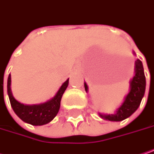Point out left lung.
Segmentation results:
<instances>
[{
	"mask_svg": "<svg viewBox=\"0 0 154 154\" xmlns=\"http://www.w3.org/2000/svg\"><path fill=\"white\" fill-rule=\"evenodd\" d=\"M134 73V76L130 81V91L125 96L122 104L117 109L114 114L98 113L102 119L110 121H122L137 111L146 91V77L142 62L140 59H137L135 62ZM85 88L88 92V86L86 83H85Z\"/></svg>",
	"mask_w": 154,
	"mask_h": 154,
	"instance_id": "8db88e82",
	"label": "left lung"
}]
</instances>
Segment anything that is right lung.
Returning <instances> with one entry per match:
<instances>
[{"label": "right lung", "instance_id": "right-lung-1", "mask_svg": "<svg viewBox=\"0 0 154 154\" xmlns=\"http://www.w3.org/2000/svg\"><path fill=\"white\" fill-rule=\"evenodd\" d=\"M69 78L59 88L58 91L51 99L39 104H23L18 102L11 91V76L8 77V94L11 106L15 114L24 122L32 125H42L50 123L57 116L60 109L61 98L68 87Z\"/></svg>", "mask_w": 154, "mask_h": 154}]
</instances>
